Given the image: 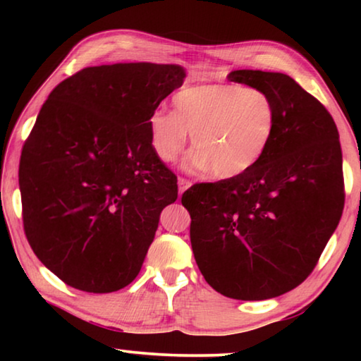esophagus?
I'll use <instances>...</instances> for the list:
<instances>
[{
	"instance_id": "esophagus-1",
	"label": "esophagus",
	"mask_w": 361,
	"mask_h": 361,
	"mask_svg": "<svg viewBox=\"0 0 361 361\" xmlns=\"http://www.w3.org/2000/svg\"><path fill=\"white\" fill-rule=\"evenodd\" d=\"M191 185H192V183L189 181L188 178H183V176H180V178H178V191H180V194L185 192Z\"/></svg>"
}]
</instances>
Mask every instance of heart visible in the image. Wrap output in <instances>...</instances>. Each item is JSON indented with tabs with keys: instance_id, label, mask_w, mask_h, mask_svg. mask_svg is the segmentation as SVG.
<instances>
[{
	"instance_id": "1",
	"label": "heart",
	"mask_w": 361,
	"mask_h": 361,
	"mask_svg": "<svg viewBox=\"0 0 361 361\" xmlns=\"http://www.w3.org/2000/svg\"><path fill=\"white\" fill-rule=\"evenodd\" d=\"M277 129V108L262 89L235 82H199L181 87L173 111L151 114L156 154L170 162L192 135L189 170H212L219 180L240 176L258 166Z\"/></svg>"
}]
</instances>
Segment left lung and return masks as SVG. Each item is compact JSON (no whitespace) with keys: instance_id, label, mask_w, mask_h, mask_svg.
<instances>
[{"instance_id":"8db88e82","label":"left lung","mask_w":361,"mask_h":361,"mask_svg":"<svg viewBox=\"0 0 361 361\" xmlns=\"http://www.w3.org/2000/svg\"><path fill=\"white\" fill-rule=\"evenodd\" d=\"M228 79L272 97L276 135L255 169L197 183L181 204L207 283L262 301L301 285L338 228L345 199L339 133L328 109L288 75L237 70Z\"/></svg>"}]
</instances>
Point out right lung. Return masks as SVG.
<instances>
[{
    "mask_svg": "<svg viewBox=\"0 0 361 361\" xmlns=\"http://www.w3.org/2000/svg\"><path fill=\"white\" fill-rule=\"evenodd\" d=\"M183 79L178 65L89 66L42 105L20 156L23 231L73 288L111 293L138 276L159 215L178 197L149 119Z\"/></svg>",
    "mask_w": 361,
    "mask_h": 361,
    "instance_id": "obj_1",
    "label": "right lung"
}]
</instances>
